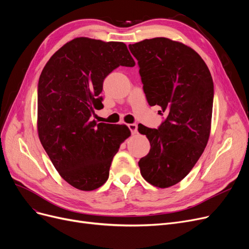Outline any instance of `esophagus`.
<instances>
[{
  "instance_id": "1",
  "label": "esophagus",
  "mask_w": 249,
  "mask_h": 249,
  "mask_svg": "<svg viewBox=\"0 0 249 249\" xmlns=\"http://www.w3.org/2000/svg\"><path fill=\"white\" fill-rule=\"evenodd\" d=\"M128 128L130 129V131L132 134L137 133V125L136 124H128Z\"/></svg>"
}]
</instances>
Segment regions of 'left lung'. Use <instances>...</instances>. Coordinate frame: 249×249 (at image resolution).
<instances>
[{
  "label": "left lung",
  "mask_w": 249,
  "mask_h": 249,
  "mask_svg": "<svg viewBox=\"0 0 249 249\" xmlns=\"http://www.w3.org/2000/svg\"><path fill=\"white\" fill-rule=\"evenodd\" d=\"M137 59L149 106H159L167 119L159 129L138 125L150 143L140 159L142 176L159 188L184 179L208 144L213 102V83L207 64L183 42L167 37L129 45Z\"/></svg>",
  "instance_id": "left-lung-1"
}]
</instances>
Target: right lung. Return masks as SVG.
I'll use <instances>...</instances> for the list:
<instances>
[{
    "mask_svg": "<svg viewBox=\"0 0 249 249\" xmlns=\"http://www.w3.org/2000/svg\"><path fill=\"white\" fill-rule=\"evenodd\" d=\"M134 65L124 42L76 37L42 69L37 133L53 167L71 186L91 191L104 185L114 156L131 135L124 124L96 123L90 117L104 107V79L119 66Z\"/></svg>",
    "mask_w": 249,
    "mask_h": 249,
    "instance_id": "obj_1",
    "label": "right lung"
}]
</instances>
